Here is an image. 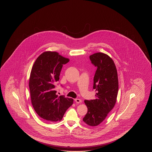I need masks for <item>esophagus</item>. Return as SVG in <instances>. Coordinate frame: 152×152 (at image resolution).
I'll list each match as a JSON object with an SVG mask.
<instances>
[{
  "label": "esophagus",
  "instance_id": "obj_1",
  "mask_svg": "<svg viewBox=\"0 0 152 152\" xmlns=\"http://www.w3.org/2000/svg\"><path fill=\"white\" fill-rule=\"evenodd\" d=\"M75 102L77 103H81L82 102H81V100L80 99H75Z\"/></svg>",
  "mask_w": 152,
  "mask_h": 152
}]
</instances>
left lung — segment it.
Returning <instances> with one entry per match:
<instances>
[{"label":"left lung","mask_w":152,"mask_h":152,"mask_svg":"<svg viewBox=\"0 0 152 152\" xmlns=\"http://www.w3.org/2000/svg\"><path fill=\"white\" fill-rule=\"evenodd\" d=\"M90 58L97 67L93 86L96 94L95 99L84 100L87 113L83 121L90 126H97L105 119L116 104L118 80L116 66L109 55L96 53L90 55Z\"/></svg>","instance_id":"8db88e82"}]
</instances>
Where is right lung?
Masks as SVG:
<instances>
[{"mask_svg": "<svg viewBox=\"0 0 152 152\" xmlns=\"http://www.w3.org/2000/svg\"><path fill=\"white\" fill-rule=\"evenodd\" d=\"M69 59L58 52H43L32 66L29 86L32 106L37 115L47 122L60 121L65 112L73 103V99L58 97L55 85L63 65Z\"/></svg>", "mask_w": 152, "mask_h": 152, "instance_id": "right-lung-1", "label": "right lung"}]
</instances>
